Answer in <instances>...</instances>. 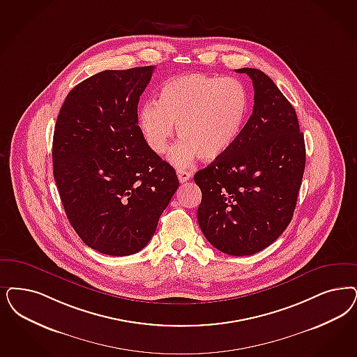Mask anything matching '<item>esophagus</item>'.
Listing matches in <instances>:
<instances>
[{"label": "esophagus", "instance_id": "obj_1", "mask_svg": "<svg viewBox=\"0 0 357 357\" xmlns=\"http://www.w3.org/2000/svg\"><path fill=\"white\" fill-rule=\"evenodd\" d=\"M176 175H178V179H179L181 183H185L191 178V172H187V170H182V169L176 170Z\"/></svg>", "mask_w": 357, "mask_h": 357}]
</instances>
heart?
Returning <instances> with one entry per match:
<instances>
[{
	"label": "heart",
	"mask_w": 357,
	"mask_h": 357,
	"mask_svg": "<svg viewBox=\"0 0 357 357\" xmlns=\"http://www.w3.org/2000/svg\"><path fill=\"white\" fill-rule=\"evenodd\" d=\"M249 98L234 77L206 74L176 76L160 86L157 101L138 111V126L146 145L163 154L178 125L182 138L169 153L178 167L192 160H215L229 151L245 125Z\"/></svg>",
	"instance_id": "b5f03b06"
}]
</instances>
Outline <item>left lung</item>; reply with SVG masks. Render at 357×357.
<instances>
[{"label":"left lung","mask_w":357,"mask_h":357,"mask_svg":"<svg viewBox=\"0 0 357 357\" xmlns=\"http://www.w3.org/2000/svg\"><path fill=\"white\" fill-rule=\"evenodd\" d=\"M253 82V113L222 157L194 176L202 190L197 222L222 253L250 256L273 244L293 219L306 148L296 113L268 75L240 68Z\"/></svg>","instance_id":"1"}]
</instances>
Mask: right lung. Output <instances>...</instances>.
<instances>
[{
  "mask_svg": "<svg viewBox=\"0 0 357 357\" xmlns=\"http://www.w3.org/2000/svg\"><path fill=\"white\" fill-rule=\"evenodd\" d=\"M153 70L88 77L67 95L54 130V179L66 215L84 244L108 256L148 245L179 187L138 126L137 105Z\"/></svg>",
  "mask_w": 357,
  "mask_h": 357,
  "instance_id": "right-lung-1",
  "label": "right lung"
}]
</instances>
